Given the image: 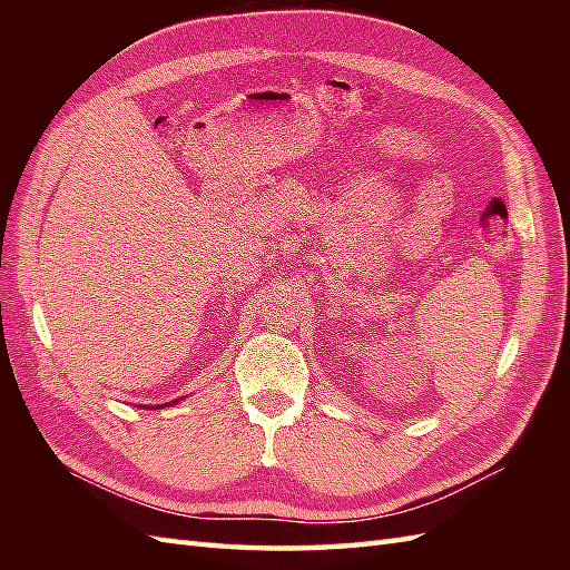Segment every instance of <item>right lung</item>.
Listing matches in <instances>:
<instances>
[{
  "label": "right lung",
  "mask_w": 570,
  "mask_h": 570,
  "mask_svg": "<svg viewBox=\"0 0 570 570\" xmlns=\"http://www.w3.org/2000/svg\"><path fill=\"white\" fill-rule=\"evenodd\" d=\"M176 402H178V399H176ZM176 402H171V404H176ZM166 406H168V404H166ZM154 409H161V404H159V406H154Z\"/></svg>",
  "instance_id": "1"
}]
</instances>
